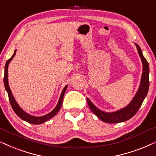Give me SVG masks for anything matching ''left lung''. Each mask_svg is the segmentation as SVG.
<instances>
[{"instance_id":"1","label":"left lung","mask_w":156,"mask_h":156,"mask_svg":"<svg viewBox=\"0 0 156 156\" xmlns=\"http://www.w3.org/2000/svg\"><path fill=\"white\" fill-rule=\"evenodd\" d=\"M139 56L142 61L143 64V73L141 76L140 84L139 86L136 94L131 100V102L125 107L124 108L112 112H107L100 110L90 100V99L87 98V103L90 110L96 115L99 119L105 122L108 123H118L125 122L130 120L134 115L136 114L139 108L146 97L149 89V65L147 60L143 56L140 47L135 44Z\"/></svg>"}]
</instances>
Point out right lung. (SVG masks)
Returning <instances> with one entry per match:
<instances>
[{"mask_svg": "<svg viewBox=\"0 0 156 156\" xmlns=\"http://www.w3.org/2000/svg\"><path fill=\"white\" fill-rule=\"evenodd\" d=\"M16 53V50L14 51L13 56H12L7 61L5 65V73H4L3 82H4V86H5V90L7 91L8 94H9L10 103H11L12 108H13L14 112H16V114L23 120H25L26 122H29L31 123V124H34V125L42 124V123L45 122L47 120H49V119L53 118L54 116H55V115L57 114L58 111H59L62 105V101H63L64 93H65L66 89H67L68 85H66L64 87V88L63 89V90H62V93H61L59 100H58L57 105H56L55 108H54L51 112H50L49 113H48V114L44 115V116H40V117L33 116V115L28 114L27 112H26L25 111H24L23 109L19 106V105L18 104L17 102H16L15 98H14V97L13 95V94H12V92L11 89H10V87L9 85V79H8V76H9L8 75H9V74H8V68H9V64H10V62H11V61L13 59L14 56H15Z\"/></svg>", "mask_w": 156, "mask_h": 156, "instance_id": "add662e5", "label": "right lung"}]
</instances>
